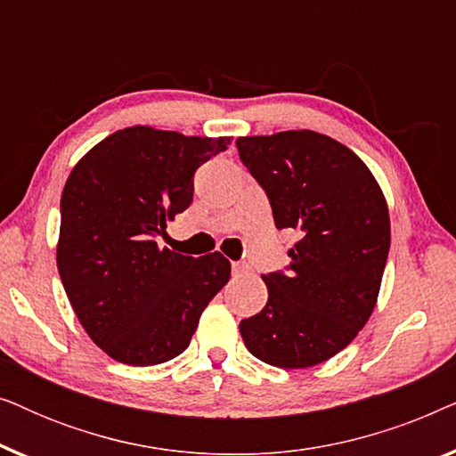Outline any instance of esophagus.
Returning <instances> with one entry per match:
<instances>
[{
  "label": "esophagus",
  "instance_id": "34e87169",
  "mask_svg": "<svg viewBox=\"0 0 456 456\" xmlns=\"http://www.w3.org/2000/svg\"><path fill=\"white\" fill-rule=\"evenodd\" d=\"M248 272V265L247 264H240V261H234L232 264V273L234 276H242V273Z\"/></svg>",
  "mask_w": 456,
  "mask_h": 456
}]
</instances>
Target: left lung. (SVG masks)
<instances>
[{
	"instance_id": "1",
	"label": "left lung",
	"mask_w": 456,
	"mask_h": 456,
	"mask_svg": "<svg viewBox=\"0 0 456 456\" xmlns=\"http://www.w3.org/2000/svg\"><path fill=\"white\" fill-rule=\"evenodd\" d=\"M270 199L276 228H295L286 272L264 276L267 303L240 322L248 353L303 370L340 353L376 307L390 248L388 205L363 161L314 130L236 139Z\"/></svg>"
}]
</instances>
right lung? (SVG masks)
<instances>
[{"label":"right lung","instance_id":"1","mask_svg":"<svg viewBox=\"0 0 456 456\" xmlns=\"http://www.w3.org/2000/svg\"><path fill=\"white\" fill-rule=\"evenodd\" d=\"M228 145V136L130 126L68 176L58 272L78 322L111 359L145 367L178 357L230 280L222 253L197 259L158 245L166 222L192 203L197 167Z\"/></svg>","mask_w":456,"mask_h":456}]
</instances>
